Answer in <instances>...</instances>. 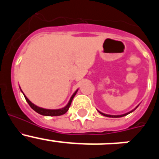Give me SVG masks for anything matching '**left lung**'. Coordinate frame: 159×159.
<instances>
[{
  "instance_id": "1",
  "label": "left lung",
  "mask_w": 159,
  "mask_h": 159,
  "mask_svg": "<svg viewBox=\"0 0 159 159\" xmlns=\"http://www.w3.org/2000/svg\"><path fill=\"white\" fill-rule=\"evenodd\" d=\"M138 107H139V106L136 107L134 108V110L130 111V112H127V113L123 114V115H120V116H111V115H107V114H103V113H102V112H100V111H99V112L101 114V115H102V116H107V117H110V118H119V117H123V116H127L128 114H130V113H131V112L134 111L135 110V109Z\"/></svg>"
}]
</instances>
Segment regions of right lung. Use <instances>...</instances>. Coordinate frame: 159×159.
<instances>
[{
  "label": "right lung",
  "mask_w": 159,
  "mask_h": 159,
  "mask_svg": "<svg viewBox=\"0 0 159 159\" xmlns=\"http://www.w3.org/2000/svg\"><path fill=\"white\" fill-rule=\"evenodd\" d=\"M77 92H78V90H76V91L74 92V94L71 95L69 102H68V103H67V104L64 107L60 108V109H57V110L44 109V108H42V107H40L36 106V105L33 104V103H32V102H31V101L29 100V99H28L27 97L25 96V95H24V96H25V99H26V101H27L28 103L29 104V106H30L31 107H32V109L35 111L37 112L38 114H40V115H42V116H62V115L65 114L66 112L68 111V109H69V107H70V105H71V101H72L73 98H74V96L75 95V94L77 93Z\"/></svg>",
  "instance_id": "1"
}]
</instances>
